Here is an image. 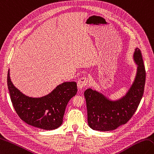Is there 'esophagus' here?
I'll return each mask as SVG.
<instances>
[{
    "label": "esophagus",
    "mask_w": 154,
    "mask_h": 154,
    "mask_svg": "<svg viewBox=\"0 0 154 154\" xmlns=\"http://www.w3.org/2000/svg\"><path fill=\"white\" fill-rule=\"evenodd\" d=\"M89 83V79L86 77H82L78 81V87L79 89L86 86Z\"/></svg>",
    "instance_id": "obj_1"
}]
</instances>
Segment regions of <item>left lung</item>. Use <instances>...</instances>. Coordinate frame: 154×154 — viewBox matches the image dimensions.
Instances as JSON below:
<instances>
[{
	"instance_id": "obj_1",
	"label": "left lung",
	"mask_w": 154,
	"mask_h": 154,
	"mask_svg": "<svg viewBox=\"0 0 154 154\" xmlns=\"http://www.w3.org/2000/svg\"><path fill=\"white\" fill-rule=\"evenodd\" d=\"M134 60L137 64V74L134 83L125 96L111 101L91 88L84 91L88 111V122L95 131H109L127 122L134 114L144 91L146 70L141 51L135 49Z\"/></svg>"
}]
</instances>
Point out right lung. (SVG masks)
<instances>
[{
	"label": "right lung",
	"mask_w": 154,
	"mask_h": 154,
	"mask_svg": "<svg viewBox=\"0 0 154 154\" xmlns=\"http://www.w3.org/2000/svg\"><path fill=\"white\" fill-rule=\"evenodd\" d=\"M7 85L12 105L19 117L27 124L44 130L56 129L62 125L68 101L78 91L76 82H69L60 84L46 96L29 97L14 86L9 70Z\"/></svg>",
	"instance_id": "1"
}]
</instances>
